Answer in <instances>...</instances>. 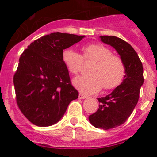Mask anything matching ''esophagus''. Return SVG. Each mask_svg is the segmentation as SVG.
Masks as SVG:
<instances>
[{"mask_svg": "<svg viewBox=\"0 0 157 157\" xmlns=\"http://www.w3.org/2000/svg\"><path fill=\"white\" fill-rule=\"evenodd\" d=\"M86 98H87V96L84 95V94H82V93H80V94H79V98L80 99H85Z\"/></svg>", "mask_w": 157, "mask_h": 157, "instance_id": "esophagus-1", "label": "esophagus"}]
</instances>
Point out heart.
Listing matches in <instances>:
<instances>
[{
  "instance_id": "heart-1",
  "label": "heart",
  "mask_w": 157,
  "mask_h": 157,
  "mask_svg": "<svg viewBox=\"0 0 157 157\" xmlns=\"http://www.w3.org/2000/svg\"><path fill=\"white\" fill-rule=\"evenodd\" d=\"M62 59L68 71L77 75L82 71L83 61L93 62L88 69L89 75H81L73 80L76 88L86 94L99 92L102 87L112 90L121 84L126 75V66L119 56L105 45L95 44L82 48V55L72 49L65 48Z\"/></svg>"
}]
</instances>
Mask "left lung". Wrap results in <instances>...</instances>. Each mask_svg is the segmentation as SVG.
<instances>
[{
	"label": "left lung",
	"mask_w": 157,
	"mask_h": 157,
	"mask_svg": "<svg viewBox=\"0 0 157 157\" xmlns=\"http://www.w3.org/2000/svg\"><path fill=\"white\" fill-rule=\"evenodd\" d=\"M100 39L115 48L126 66L123 82L109 95L98 98V111L89 116L94 127L110 129L125 123L137 104L144 83L143 65L135 49L124 40L115 36H100Z\"/></svg>",
	"instance_id": "1"
}]
</instances>
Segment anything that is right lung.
<instances>
[{
    "label": "right lung",
    "mask_w": 157,
    "mask_h": 157,
    "mask_svg": "<svg viewBox=\"0 0 157 157\" xmlns=\"http://www.w3.org/2000/svg\"><path fill=\"white\" fill-rule=\"evenodd\" d=\"M84 37L53 33L33 42L20 56L13 76L16 99L22 114L33 124H56L70 102L78 98L62 53Z\"/></svg>",
    "instance_id": "right-lung-1"
}]
</instances>
